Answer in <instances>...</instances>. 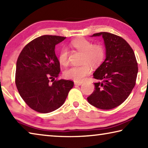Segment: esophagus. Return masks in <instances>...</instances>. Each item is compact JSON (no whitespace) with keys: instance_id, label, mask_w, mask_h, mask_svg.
Returning a JSON list of instances; mask_svg holds the SVG:
<instances>
[{"instance_id":"1","label":"esophagus","mask_w":148,"mask_h":148,"mask_svg":"<svg viewBox=\"0 0 148 148\" xmlns=\"http://www.w3.org/2000/svg\"><path fill=\"white\" fill-rule=\"evenodd\" d=\"M82 82H74V84L76 85V86H81L82 85Z\"/></svg>"}]
</instances>
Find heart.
Returning a JSON list of instances; mask_svg holds the SVG:
<instances>
[{"label": "heart", "mask_w": 148, "mask_h": 148, "mask_svg": "<svg viewBox=\"0 0 148 148\" xmlns=\"http://www.w3.org/2000/svg\"><path fill=\"white\" fill-rule=\"evenodd\" d=\"M72 45L77 51L84 53L82 63L80 66H73L66 69L64 76L67 79L76 82L84 81L91 71V66H99L105 58V49L101 44H93L86 38H79L72 42ZM69 50L62 47L59 52V61L60 64L66 66L69 63Z\"/></svg>", "instance_id": "obj_1"}]
</instances>
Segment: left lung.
I'll use <instances>...</instances> for the list:
<instances>
[{"instance_id":"obj_1","label":"left lung","mask_w":148,"mask_h":148,"mask_svg":"<svg viewBox=\"0 0 148 148\" xmlns=\"http://www.w3.org/2000/svg\"><path fill=\"white\" fill-rule=\"evenodd\" d=\"M100 36L104 40L106 59L93 73L97 82L87 101L97 108L110 110L128 98L136 84L138 69L133 50L123 38L106 32L91 36Z\"/></svg>"}]
</instances>
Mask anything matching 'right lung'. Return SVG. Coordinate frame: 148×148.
Returning a JSON list of instances; mask_svg holds the SVG:
<instances>
[{"label": "right lung", "mask_w": 148, "mask_h": 148, "mask_svg": "<svg viewBox=\"0 0 148 148\" xmlns=\"http://www.w3.org/2000/svg\"><path fill=\"white\" fill-rule=\"evenodd\" d=\"M65 38L52 35L38 37L25 46L17 59V89L25 103L40 113L61 107L74 86L71 80H55L61 70L55 47Z\"/></svg>", "instance_id": "obj_1"}]
</instances>
